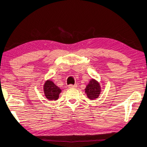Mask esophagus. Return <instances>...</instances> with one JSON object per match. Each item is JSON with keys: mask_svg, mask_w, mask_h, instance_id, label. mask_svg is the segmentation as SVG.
<instances>
[{"mask_svg": "<svg viewBox=\"0 0 147 147\" xmlns=\"http://www.w3.org/2000/svg\"><path fill=\"white\" fill-rule=\"evenodd\" d=\"M76 87H77V85L76 84H74V85L70 84V85H68V87L69 88H76Z\"/></svg>", "mask_w": 147, "mask_h": 147, "instance_id": "esophagus-1", "label": "esophagus"}]
</instances>
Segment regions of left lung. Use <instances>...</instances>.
<instances>
[{
	"instance_id": "left-lung-1",
	"label": "left lung",
	"mask_w": 147,
	"mask_h": 147,
	"mask_svg": "<svg viewBox=\"0 0 147 147\" xmlns=\"http://www.w3.org/2000/svg\"><path fill=\"white\" fill-rule=\"evenodd\" d=\"M87 97L90 100H94L98 98L101 92L100 84L94 79L90 80L85 89Z\"/></svg>"
}]
</instances>
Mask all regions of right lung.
Wrapping results in <instances>:
<instances>
[{"instance_id":"1","label":"right lung","mask_w":147,"mask_h":147,"mask_svg":"<svg viewBox=\"0 0 147 147\" xmlns=\"http://www.w3.org/2000/svg\"><path fill=\"white\" fill-rule=\"evenodd\" d=\"M44 94L49 100H57L59 97L61 89L51 80L46 82L44 86Z\"/></svg>"}]
</instances>
